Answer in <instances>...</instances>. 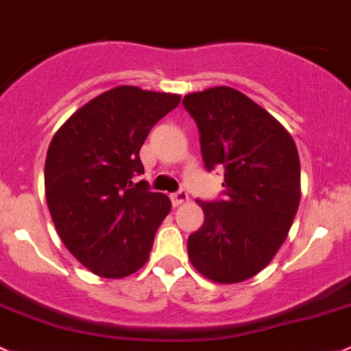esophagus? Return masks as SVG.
<instances>
[{
  "label": "esophagus",
  "mask_w": 351,
  "mask_h": 351,
  "mask_svg": "<svg viewBox=\"0 0 351 351\" xmlns=\"http://www.w3.org/2000/svg\"><path fill=\"white\" fill-rule=\"evenodd\" d=\"M171 199H172V204H174V206H180V204H184V202H186L187 199H189V196H187L186 189H179L177 193L172 194Z\"/></svg>",
  "instance_id": "esophagus-1"
}]
</instances>
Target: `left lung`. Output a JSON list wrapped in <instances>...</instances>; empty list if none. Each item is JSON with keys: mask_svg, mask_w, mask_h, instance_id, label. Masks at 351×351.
I'll list each match as a JSON object with an SVG mask.
<instances>
[{"mask_svg": "<svg viewBox=\"0 0 351 351\" xmlns=\"http://www.w3.org/2000/svg\"><path fill=\"white\" fill-rule=\"evenodd\" d=\"M199 130L206 171H225L223 197L199 201L204 223L187 238L197 272L219 284L247 280L284 243L301 199L292 136L270 113L228 86L182 99Z\"/></svg>", "mask_w": 351, "mask_h": 351, "instance_id": "1", "label": "left lung"}]
</instances>
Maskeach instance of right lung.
Returning a JSON list of instances; mask_svg holds the SVG:
<instances>
[{
    "mask_svg": "<svg viewBox=\"0 0 351 351\" xmlns=\"http://www.w3.org/2000/svg\"><path fill=\"white\" fill-rule=\"evenodd\" d=\"M180 96L120 86L75 111L50 142L45 197L60 240L93 274L121 279L149 260L155 233L171 211L152 193L140 149Z\"/></svg>",
    "mask_w": 351,
    "mask_h": 351,
    "instance_id": "right-lung-1",
    "label": "right lung"
}]
</instances>
